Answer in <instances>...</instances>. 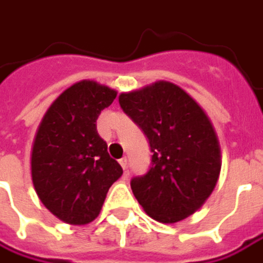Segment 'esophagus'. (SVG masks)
Returning a JSON list of instances; mask_svg holds the SVG:
<instances>
[{
    "label": "esophagus",
    "instance_id": "34e87169",
    "mask_svg": "<svg viewBox=\"0 0 263 263\" xmlns=\"http://www.w3.org/2000/svg\"><path fill=\"white\" fill-rule=\"evenodd\" d=\"M119 163H120V166H122L123 170H126V168H128V159H126V158L119 159Z\"/></svg>",
    "mask_w": 263,
    "mask_h": 263
}]
</instances>
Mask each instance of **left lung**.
<instances>
[{
  "label": "left lung",
  "mask_w": 263,
  "mask_h": 263,
  "mask_svg": "<svg viewBox=\"0 0 263 263\" xmlns=\"http://www.w3.org/2000/svg\"><path fill=\"white\" fill-rule=\"evenodd\" d=\"M119 104L144 132L153 153L146 173L131 178L137 201L162 223L191 216L213 192L220 173V147L207 115L168 82L122 93Z\"/></svg>",
  "instance_id": "obj_1"
}]
</instances>
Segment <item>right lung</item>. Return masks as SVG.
<instances>
[{"label": "right lung", "instance_id": "right-lung-1", "mask_svg": "<svg viewBox=\"0 0 263 263\" xmlns=\"http://www.w3.org/2000/svg\"><path fill=\"white\" fill-rule=\"evenodd\" d=\"M116 90L83 80L44 115L31 155L32 183L46 209L70 224L92 222L110 186L123 174L97 131V119Z\"/></svg>", "mask_w": 263, "mask_h": 263}]
</instances>
